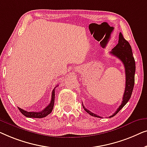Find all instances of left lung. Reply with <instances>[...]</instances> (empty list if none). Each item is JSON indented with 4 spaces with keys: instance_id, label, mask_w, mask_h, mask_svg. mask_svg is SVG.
Returning a JSON list of instances; mask_svg holds the SVG:
<instances>
[{
    "instance_id": "1",
    "label": "left lung",
    "mask_w": 147,
    "mask_h": 147,
    "mask_svg": "<svg viewBox=\"0 0 147 147\" xmlns=\"http://www.w3.org/2000/svg\"><path fill=\"white\" fill-rule=\"evenodd\" d=\"M111 55H114L115 57H117L122 61L123 63L124 67L125 69V75H126V84H125V90L123 94V101L121 105H120L117 110L115 111L114 114L110 116L109 117H113L117 114L123 107L127 104L128 101L131 98L132 92L135 84V61L133 56V52L130 44L127 40H126L123 37V35L121 32L119 33V42L116 45L114 48L112 49V51L110 52ZM82 107L84 111L88 113L92 117L101 118L100 116L95 115L90 111L86 109L84 105Z\"/></svg>"
}]
</instances>
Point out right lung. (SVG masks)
I'll return each instance as SVG.
<instances>
[{
    "mask_svg": "<svg viewBox=\"0 0 147 147\" xmlns=\"http://www.w3.org/2000/svg\"><path fill=\"white\" fill-rule=\"evenodd\" d=\"M55 88H54L53 92H52V97H51V100L50 104H49L45 109H43L42 111H39V112H34V111L28 112V111H24V110H23V109L18 107V109H19V111H20V113H21L23 115L25 116V117H28V118H38V119H40V118H43V117H47V115H49L51 112H52V111L53 109L54 103H55Z\"/></svg>",
    "mask_w": 147,
    "mask_h": 147,
    "instance_id": "right-lung-1",
    "label": "right lung"
}]
</instances>
